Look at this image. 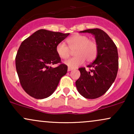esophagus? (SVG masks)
Instances as JSON below:
<instances>
[{"mask_svg":"<svg viewBox=\"0 0 134 134\" xmlns=\"http://www.w3.org/2000/svg\"><path fill=\"white\" fill-rule=\"evenodd\" d=\"M72 70V69H71V68H70V67H68V69H67V70H68V71L69 72V71H71V70Z\"/></svg>","mask_w":134,"mask_h":134,"instance_id":"1","label":"esophagus"}]
</instances>
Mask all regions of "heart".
<instances>
[{"label": "heart", "instance_id": "b5f03b06", "mask_svg": "<svg viewBox=\"0 0 134 134\" xmlns=\"http://www.w3.org/2000/svg\"><path fill=\"white\" fill-rule=\"evenodd\" d=\"M69 47L64 43H59L56 47V52L58 56L62 59H66L69 57L71 50H74V57L69 58L64 62L66 65L71 69L79 67L85 62H90L96 57L98 47L95 41L90 40L84 35H73L67 40Z\"/></svg>", "mask_w": 134, "mask_h": 134}]
</instances>
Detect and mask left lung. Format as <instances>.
I'll list each match as a JSON object with an SVG mask.
<instances>
[{
	"instance_id": "1",
	"label": "left lung",
	"mask_w": 134,
	"mask_h": 134,
	"mask_svg": "<svg viewBox=\"0 0 134 134\" xmlns=\"http://www.w3.org/2000/svg\"><path fill=\"white\" fill-rule=\"evenodd\" d=\"M80 33L94 36L98 47L95 60L87 65L90 69L79 68L80 77L76 81L78 92L87 99H95L103 95L114 82L118 69L117 48L113 40L100 29H89Z\"/></svg>"
}]
</instances>
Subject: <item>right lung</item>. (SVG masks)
Wrapping results in <instances>:
<instances>
[{
  "instance_id": "1",
  "label": "right lung",
  "mask_w": 134,
  "mask_h": 134,
  "mask_svg": "<svg viewBox=\"0 0 134 134\" xmlns=\"http://www.w3.org/2000/svg\"><path fill=\"white\" fill-rule=\"evenodd\" d=\"M69 35L46 30L36 31L21 43L16 57L17 73L23 90L36 99H44L55 91L67 66L61 64L57 45Z\"/></svg>"
}]
</instances>
